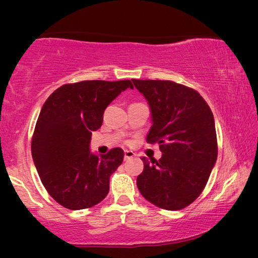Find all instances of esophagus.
<instances>
[{"instance_id":"34e87169","label":"esophagus","mask_w":258,"mask_h":258,"mask_svg":"<svg viewBox=\"0 0 258 258\" xmlns=\"http://www.w3.org/2000/svg\"><path fill=\"white\" fill-rule=\"evenodd\" d=\"M134 156H135V154H134L132 150L124 151V161H128V160H130V158H133Z\"/></svg>"}]
</instances>
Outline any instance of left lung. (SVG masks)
Wrapping results in <instances>:
<instances>
[{"instance_id":"8db88e82","label":"left lung","mask_w":258,"mask_h":258,"mask_svg":"<svg viewBox=\"0 0 258 258\" xmlns=\"http://www.w3.org/2000/svg\"><path fill=\"white\" fill-rule=\"evenodd\" d=\"M146 97L153 125L147 142L158 143L162 157H142L137 188L147 201L165 210H179L203 191L217 160L214 115L191 88L172 81L133 80Z\"/></svg>"}]
</instances>
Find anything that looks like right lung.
I'll use <instances>...</instances> for the list:
<instances>
[{
    "label": "right lung",
    "mask_w": 258,
    "mask_h": 258,
    "mask_svg": "<svg viewBox=\"0 0 258 258\" xmlns=\"http://www.w3.org/2000/svg\"><path fill=\"white\" fill-rule=\"evenodd\" d=\"M128 88L129 80L82 81L64 84L44 102L31 140V155L42 184L70 210L91 208L109 192L110 175L124 153H90L91 133L101 128L105 108Z\"/></svg>",
    "instance_id": "obj_1"
}]
</instances>
